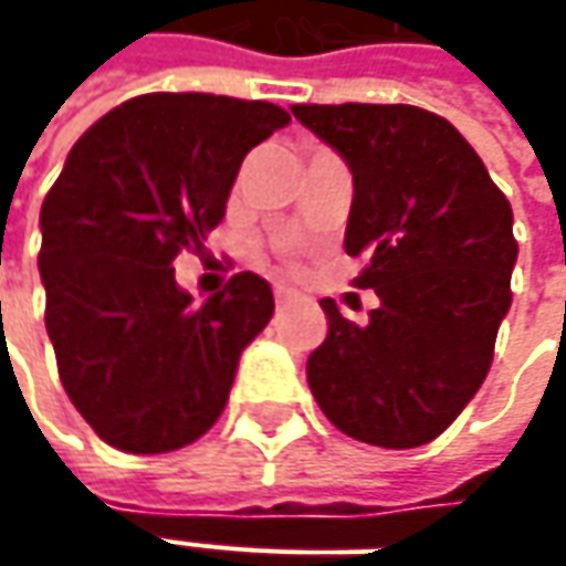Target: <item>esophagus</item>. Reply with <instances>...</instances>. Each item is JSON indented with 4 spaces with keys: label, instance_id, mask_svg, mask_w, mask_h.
<instances>
[{
    "label": "esophagus",
    "instance_id": "1",
    "mask_svg": "<svg viewBox=\"0 0 566 566\" xmlns=\"http://www.w3.org/2000/svg\"><path fill=\"white\" fill-rule=\"evenodd\" d=\"M273 295H276V302H286V298H293V290H290L286 283H276V286H273Z\"/></svg>",
    "mask_w": 566,
    "mask_h": 566
}]
</instances>
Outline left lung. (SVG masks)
<instances>
[{"label": "left lung", "instance_id": "8db88e82", "mask_svg": "<svg viewBox=\"0 0 566 566\" xmlns=\"http://www.w3.org/2000/svg\"><path fill=\"white\" fill-rule=\"evenodd\" d=\"M353 172L346 254L380 305L359 327L324 298L308 387L343 434L406 450L434 441L489 375L511 308L513 210L469 142L406 103H295Z\"/></svg>", "mask_w": 566, "mask_h": 566}]
</instances>
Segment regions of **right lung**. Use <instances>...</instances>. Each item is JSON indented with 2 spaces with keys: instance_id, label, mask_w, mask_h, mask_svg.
<instances>
[{
  "instance_id": "obj_1",
  "label": "right lung",
  "mask_w": 566,
  "mask_h": 566,
  "mask_svg": "<svg viewBox=\"0 0 566 566\" xmlns=\"http://www.w3.org/2000/svg\"><path fill=\"white\" fill-rule=\"evenodd\" d=\"M286 122L264 99L142 94L72 147L40 210L36 264L62 387L109 447L169 453L220 419L273 315L271 283L235 273L198 305L172 261L201 249L245 154Z\"/></svg>"
}]
</instances>
